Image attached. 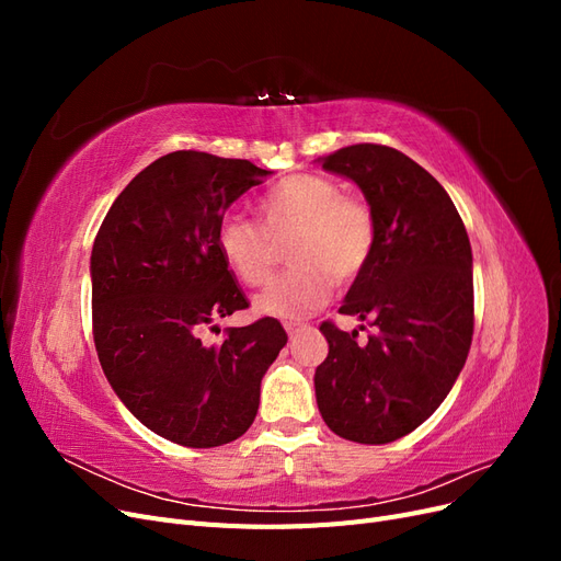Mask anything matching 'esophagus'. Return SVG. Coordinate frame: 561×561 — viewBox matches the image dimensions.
I'll list each match as a JSON object with an SVG mask.
<instances>
[{
    "mask_svg": "<svg viewBox=\"0 0 561 561\" xmlns=\"http://www.w3.org/2000/svg\"><path fill=\"white\" fill-rule=\"evenodd\" d=\"M304 328H307V325H304V322H285V332H287V336H290V339H295Z\"/></svg>",
    "mask_w": 561,
    "mask_h": 561,
    "instance_id": "34e87169",
    "label": "esophagus"
}]
</instances>
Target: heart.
Returning <instances> with one entry per match:
<instances>
[{"instance_id":"b5f03b06","label":"heart","mask_w":561,"mask_h":561,"mask_svg":"<svg viewBox=\"0 0 561 561\" xmlns=\"http://www.w3.org/2000/svg\"><path fill=\"white\" fill-rule=\"evenodd\" d=\"M262 227L229 213L217 225L215 243L231 274L262 285L276 264V243H285L293 264L254 297V309L271 318H304L318 311L332 287L351 285L367 268L377 243L375 213L360 196L342 194L334 180L297 173L280 180L262 198Z\"/></svg>"}]
</instances>
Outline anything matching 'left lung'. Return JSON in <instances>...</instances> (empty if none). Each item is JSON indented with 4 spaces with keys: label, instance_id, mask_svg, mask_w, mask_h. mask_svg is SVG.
<instances>
[{
    "label": "left lung",
    "instance_id": "left-lung-1",
    "mask_svg": "<svg viewBox=\"0 0 561 561\" xmlns=\"http://www.w3.org/2000/svg\"><path fill=\"white\" fill-rule=\"evenodd\" d=\"M320 163L360 186L377 243L339 309L375 332L358 344V332L322 322L330 351L313 379L318 410L339 437L386 445L419 428L466 365L472 250L445 186L402 151L363 142Z\"/></svg>",
    "mask_w": 561,
    "mask_h": 561
}]
</instances>
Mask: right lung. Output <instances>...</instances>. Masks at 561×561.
I'll list each match as a JSON object with an SVG mask.
<instances>
[{
	"label": "right lung",
	"instance_id": "right-lung-1",
	"mask_svg": "<svg viewBox=\"0 0 561 561\" xmlns=\"http://www.w3.org/2000/svg\"><path fill=\"white\" fill-rule=\"evenodd\" d=\"M268 171L245 159L173 151L116 196L91 252L93 342L114 393L182 447L233 443L257 416L260 383L287 344L262 318L203 342L213 320L248 309L215 233ZM213 330V328H210Z\"/></svg>",
	"mask_w": 561,
	"mask_h": 561
}]
</instances>
